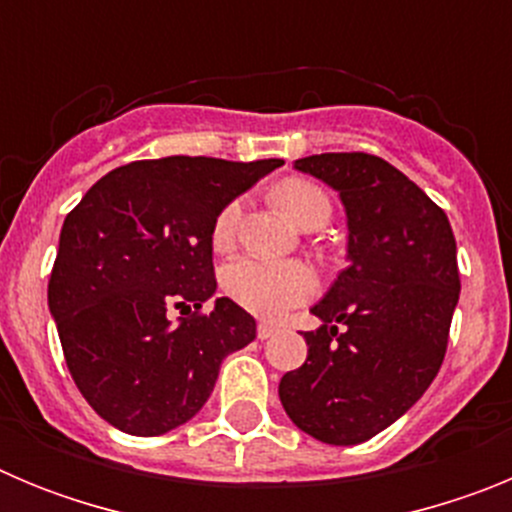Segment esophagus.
<instances>
[{"label":"esophagus","mask_w":512,"mask_h":512,"mask_svg":"<svg viewBox=\"0 0 512 512\" xmlns=\"http://www.w3.org/2000/svg\"><path fill=\"white\" fill-rule=\"evenodd\" d=\"M274 333H277V325L274 323H259V328H256V336H259L261 341H269Z\"/></svg>","instance_id":"1"}]
</instances>
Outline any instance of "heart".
I'll list each match as a JSON object with an SVG mask.
<instances>
[{
    "label": "heart",
    "instance_id": "obj_1",
    "mask_svg": "<svg viewBox=\"0 0 512 512\" xmlns=\"http://www.w3.org/2000/svg\"><path fill=\"white\" fill-rule=\"evenodd\" d=\"M274 202L289 220L310 230L325 225L330 217L328 194L307 179H284L274 189ZM241 217V202H230L220 210L212 225V246L223 251L233 243L235 228ZM223 287L230 297L246 310L261 318H282L300 302L310 300L318 292V277L302 261H264L238 259L225 266Z\"/></svg>",
    "mask_w": 512,
    "mask_h": 512
}]
</instances>
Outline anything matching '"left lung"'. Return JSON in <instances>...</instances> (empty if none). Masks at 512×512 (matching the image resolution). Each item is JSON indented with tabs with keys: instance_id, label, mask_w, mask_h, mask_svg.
Masks as SVG:
<instances>
[{
	"instance_id": "obj_1",
	"label": "left lung",
	"mask_w": 512,
	"mask_h": 512,
	"mask_svg": "<svg viewBox=\"0 0 512 512\" xmlns=\"http://www.w3.org/2000/svg\"><path fill=\"white\" fill-rule=\"evenodd\" d=\"M346 207L348 266L312 307L307 361L279 382V400L307 436L364 443L431 387L459 302L449 217L408 176L372 153L297 158Z\"/></svg>"
}]
</instances>
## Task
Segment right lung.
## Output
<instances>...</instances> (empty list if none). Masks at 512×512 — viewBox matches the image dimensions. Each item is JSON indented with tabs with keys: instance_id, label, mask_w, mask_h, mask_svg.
<instances>
[{
	"instance_id": "1",
	"label": "right lung",
	"mask_w": 512,
	"mask_h": 512,
	"mask_svg": "<svg viewBox=\"0 0 512 512\" xmlns=\"http://www.w3.org/2000/svg\"><path fill=\"white\" fill-rule=\"evenodd\" d=\"M282 158L169 156L104 174L66 215L48 282L63 356L99 418L161 436L200 413L256 320L215 295L212 225ZM194 306L171 324L168 307ZM184 315V312H182Z\"/></svg>"
}]
</instances>
